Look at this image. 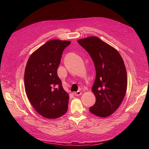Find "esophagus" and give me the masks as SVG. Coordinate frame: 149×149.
Returning <instances> with one entry per match:
<instances>
[{
	"mask_svg": "<svg viewBox=\"0 0 149 149\" xmlns=\"http://www.w3.org/2000/svg\"><path fill=\"white\" fill-rule=\"evenodd\" d=\"M74 94V95H75V96H80V95H81V94H82V93L80 91H78L77 92H75Z\"/></svg>",
	"mask_w": 149,
	"mask_h": 149,
	"instance_id": "34e87169",
	"label": "esophagus"
}]
</instances>
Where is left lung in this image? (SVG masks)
I'll use <instances>...</instances> for the list:
<instances>
[{
	"label": "left lung",
	"mask_w": 149,
	"mask_h": 149,
	"mask_svg": "<svg viewBox=\"0 0 149 149\" xmlns=\"http://www.w3.org/2000/svg\"><path fill=\"white\" fill-rule=\"evenodd\" d=\"M78 42L89 53L96 71L92 87L96 102L89 111L107 118L118 109L125 95L127 76L124 61L116 49L97 37L79 39Z\"/></svg>",
	"instance_id": "obj_1"
}]
</instances>
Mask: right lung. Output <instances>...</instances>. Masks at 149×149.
<instances>
[{"instance_id": "obj_1", "label": "right lung", "mask_w": 149, "mask_h": 149, "mask_svg": "<svg viewBox=\"0 0 149 149\" xmlns=\"http://www.w3.org/2000/svg\"><path fill=\"white\" fill-rule=\"evenodd\" d=\"M70 41L52 40L29 57L24 74L26 96L35 111L47 119L64 115L68 107L69 94L62 86L57 70L64 49Z\"/></svg>"}]
</instances>
